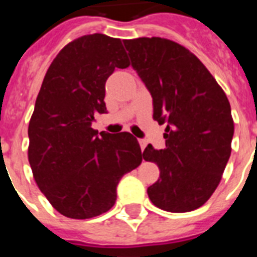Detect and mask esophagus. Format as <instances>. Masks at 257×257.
<instances>
[{
  "label": "esophagus",
  "instance_id": "34e87169",
  "mask_svg": "<svg viewBox=\"0 0 257 257\" xmlns=\"http://www.w3.org/2000/svg\"><path fill=\"white\" fill-rule=\"evenodd\" d=\"M139 144H140L141 151H144L145 147H147V144H148V143H147V141H145V140H139Z\"/></svg>",
  "mask_w": 257,
  "mask_h": 257
}]
</instances>
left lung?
Masks as SVG:
<instances>
[{
    "label": "left lung",
    "mask_w": 257,
    "mask_h": 257,
    "mask_svg": "<svg viewBox=\"0 0 257 257\" xmlns=\"http://www.w3.org/2000/svg\"><path fill=\"white\" fill-rule=\"evenodd\" d=\"M133 69L153 98V118L167 122L165 148L149 144L144 160L160 177L148 188L157 208L191 212L208 201L231 156L233 118L221 86L204 64L177 42L161 37L125 40Z\"/></svg>",
    "instance_id": "1"
}]
</instances>
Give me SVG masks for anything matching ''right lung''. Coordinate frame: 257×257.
Returning a JSON list of instances; mask_svg holds the SVG:
<instances>
[{"label": "right lung", "instance_id": "1", "mask_svg": "<svg viewBox=\"0 0 257 257\" xmlns=\"http://www.w3.org/2000/svg\"><path fill=\"white\" fill-rule=\"evenodd\" d=\"M129 65L120 38L86 34L60 50L44 77L28 128V159L40 191L66 217L109 211L121 177L143 161L131 133L92 128L94 114L106 112L105 82L114 68Z\"/></svg>", "mask_w": 257, "mask_h": 257}]
</instances>
